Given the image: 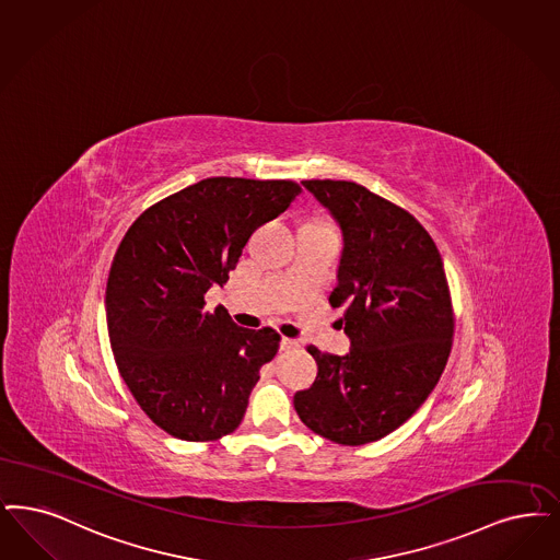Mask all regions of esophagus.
<instances>
[{
    "mask_svg": "<svg viewBox=\"0 0 560 560\" xmlns=\"http://www.w3.org/2000/svg\"><path fill=\"white\" fill-rule=\"evenodd\" d=\"M300 343L298 339H291V337H281V350H295Z\"/></svg>",
    "mask_w": 560,
    "mask_h": 560,
    "instance_id": "1",
    "label": "esophagus"
}]
</instances>
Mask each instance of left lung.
I'll list each match as a JSON object with an SVG mask.
<instances>
[{"label": "left lung", "mask_w": 560, "mask_h": 560, "mask_svg": "<svg viewBox=\"0 0 560 560\" xmlns=\"http://www.w3.org/2000/svg\"><path fill=\"white\" fill-rule=\"evenodd\" d=\"M339 224L329 302L343 308V357L308 348L318 373L293 396L302 423L341 444L377 442L406 423L444 373L454 318L444 262L421 223L352 180H302Z\"/></svg>", "instance_id": "1"}]
</instances>
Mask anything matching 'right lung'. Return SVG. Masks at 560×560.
Listing matches in <instances>:
<instances>
[{"instance_id": "1", "label": "right lung", "mask_w": 560, "mask_h": 560, "mask_svg": "<svg viewBox=\"0 0 560 560\" xmlns=\"http://www.w3.org/2000/svg\"><path fill=\"white\" fill-rule=\"evenodd\" d=\"M300 196L291 180L210 177L148 208L114 254L106 323L137 404L185 442L235 431L279 334L244 329L206 291L223 285L252 233Z\"/></svg>"}]
</instances>
